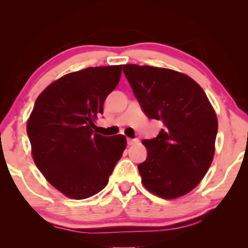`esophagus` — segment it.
Segmentation results:
<instances>
[{
	"label": "esophagus",
	"mask_w": 248,
	"mask_h": 248,
	"mask_svg": "<svg viewBox=\"0 0 248 248\" xmlns=\"http://www.w3.org/2000/svg\"><path fill=\"white\" fill-rule=\"evenodd\" d=\"M138 142V139H131V138H127V144L128 145H132L134 143H137Z\"/></svg>",
	"instance_id": "1"
}]
</instances>
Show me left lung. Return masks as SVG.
I'll return each instance as SVG.
<instances>
[{"label": "left lung", "mask_w": 248, "mask_h": 248, "mask_svg": "<svg viewBox=\"0 0 248 248\" xmlns=\"http://www.w3.org/2000/svg\"><path fill=\"white\" fill-rule=\"evenodd\" d=\"M123 72L143 113L164 124L157 137L142 141L148 155L138 168L144 187L168 200L187 194L215 155L218 120L208 97L177 71L126 64Z\"/></svg>", "instance_id": "left-lung-1"}]
</instances>
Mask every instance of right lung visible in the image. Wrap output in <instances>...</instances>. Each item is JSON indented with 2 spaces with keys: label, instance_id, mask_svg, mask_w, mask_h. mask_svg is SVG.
Masks as SVG:
<instances>
[{
  "label": "right lung",
  "instance_id": "right-lung-1",
  "mask_svg": "<svg viewBox=\"0 0 248 248\" xmlns=\"http://www.w3.org/2000/svg\"><path fill=\"white\" fill-rule=\"evenodd\" d=\"M122 65L88 67L49 84L36 99L27 123L33 161L64 195L90 198L107 185L126 148L118 134L94 133L93 121L120 82Z\"/></svg>",
  "mask_w": 248,
  "mask_h": 248
}]
</instances>
